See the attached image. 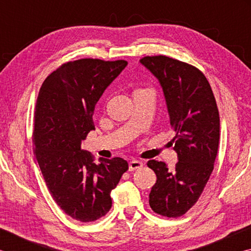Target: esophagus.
Instances as JSON below:
<instances>
[{"label":"esophagus","instance_id":"1","mask_svg":"<svg viewBox=\"0 0 251 251\" xmlns=\"http://www.w3.org/2000/svg\"><path fill=\"white\" fill-rule=\"evenodd\" d=\"M143 166V161L141 160H136V159H133L129 161V172H133V171H136V169L141 168Z\"/></svg>","mask_w":251,"mask_h":251}]
</instances>
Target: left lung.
<instances>
[{
    "mask_svg": "<svg viewBox=\"0 0 251 251\" xmlns=\"http://www.w3.org/2000/svg\"><path fill=\"white\" fill-rule=\"evenodd\" d=\"M139 62L163 90L178 158L174 171L164 161L147 163L157 176L150 206L161 216L180 217L197 202L214 169L220 130L217 104L205 75L196 67L163 55Z\"/></svg>",
    "mask_w": 251,
    "mask_h": 251,
    "instance_id": "8db88e82",
    "label": "left lung"
}]
</instances>
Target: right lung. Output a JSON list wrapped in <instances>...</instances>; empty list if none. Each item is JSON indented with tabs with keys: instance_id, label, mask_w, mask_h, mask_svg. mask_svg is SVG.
Wrapping results in <instances>:
<instances>
[{
	"instance_id": "obj_1",
	"label": "right lung",
	"mask_w": 251,
	"mask_h": 251,
	"mask_svg": "<svg viewBox=\"0 0 251 251\" xmlns=\"http://www.w3.org/2000/svg\"><path fill=\"white\" fill-rule=\"evenodd\" d=\"M126 61L82 58L48 76L34 113L33 143L42 175L55 202L75 220L94 222L112 207L110 192L127 169L120 157L95 164L82 142L94 130L93 114Z\"/></svg>"
}]
</instances>
